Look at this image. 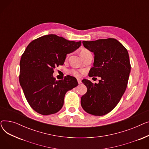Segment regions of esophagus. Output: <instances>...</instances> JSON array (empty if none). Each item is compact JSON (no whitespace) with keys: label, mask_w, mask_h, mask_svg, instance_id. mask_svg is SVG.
Segmentation results:
<instances>
[{"label":"esophagus","mask_w":149,"mask_h":149,"mask_svg":"<svg viewBox=\"0 0 149 149\" xmlns=\"http://www.w3.org/2000/svg\"><path fill=\"white\" fill-rule=\"evenodd\" d=\"M77 82H78V83H79V84L81 83V81L80 79H77Z\"/></svg>","instance_id":"esophagus-1"}]
</instances>
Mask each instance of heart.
I'll return each instance as SVG.
<instances>
[{"mask_svg": "<svg viewBox=\"0 0 149 149\" xmlns=\"http://www.w3.org/2000/svg\"><path fill=\"white\" fill-rule=\"evenodd\" d=\"M80 56H81V57H82L83 58H84L86 56H87L88 55L91 54V51H90L89 50H88V49H86V48H83V49H81L80 50ZM69 54H67L66 58H68V57H69ZM69 72L70 74H71V75H72L73 76H74V77H80L81 76V70H76V69H70V70H69Z\"/></svg>", "mask_w": 149, "mask_h": 149, "instance_id": "b5f03b06", "label": "heart"}]
</instances>
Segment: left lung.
Returning a JSON list of instances; mask_svg holds the SVG:
<instances>
[{"instance_id":"1","label":"left lung","mask_w":149,"mask_h":149,"mask_svg":"<svg viewBox=\"0 0 149 149\" xmlns=\"http://www.w3.org/2000/svg\"><path fill=\"white\" fill-rule=\"evenodd\" d=\"M86 48L94 54L93 66L89 76L100 77L98 84L84 79L87 92L81 98V104L89 114L102 116L112 111L126 91L130 72L127 49L113 38L83 41Z\"/></svg>"}]
</instances>
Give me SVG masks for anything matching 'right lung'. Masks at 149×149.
<instances>
[{
	"label": "right lung",
	"mask_w": 149,
	"mask_h": 149,
	"mask_svg": "<svg viewBox=\"0 0 149 149\" xmlns=\"http://www.w3.org/2000/svg\"><path fill=\"white\" fill-rule=\"evenodd\" d=\"M81 43L49 34L31 42L22 55L19 82L28 103L37 113L48 115L58 112L66 93L79 84L74 77L56 80L52 74L55 68L64 64L66 54Z\"/></svg>",
	"instance_id": "obj_1"
}]
</instances>
